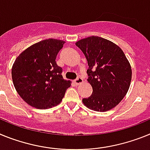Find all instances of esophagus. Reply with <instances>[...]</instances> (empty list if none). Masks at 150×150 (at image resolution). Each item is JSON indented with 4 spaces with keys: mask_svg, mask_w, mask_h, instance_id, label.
<instances>
[{
    "mask_svg": "<svg viewBox=\"0 0 150 150\" xmlns=\"http://www.w3.org/2000/svg\"><path fill=\"white\" fill-rule=\"evenodd\" d=\"M75 82L76 84H80L83 82V79L81 77H78L76 79H75Z\"/></svg>",
    "mask_w": 150,
    "mask_h": 150,
    "instance_id": "34e87169",
    "label": "esophagus"
}]
</instances>
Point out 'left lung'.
<instances>
[{
  "label": "left lung",
  "mask_w": 150,
  "mask_h": 150,
  "mask_svg": "<svg viewBox=\"0 0 150 150\" xmlns=\"http://www.w3.org/2000/svg\"><path fill=\"white\" fill-rule=\"evenodd\" d=\"M75 44L88 61V81L93 88L91 97L82 100L84 105L97 112L115 107L127 93L132 77L131 64L123 50L98 36L81 39Z\"/></svg>",
  "instance_id": "left-lung-1"
}]
</instances>
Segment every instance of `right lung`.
Returning a JSON list of instances; mask_svg holds the SVG:
<instances>
[{
	"instance_id": "obj_1",
	"label": "right lung",
	"mask_w": 150,
	"mask_h": 150,
	"mask_svg": "<svg viewBox=\"0 0 150 150\" xmlns=\"http://www.w3.org/2000/svg\"><path fill=\"white\" fill-rule=\"evenodd\" d=\"M64 41L49 38L34 44L17 57L12 67L16 91L25 102L47 109L62 101L71 81L63 79L56 58Z\"/></svg>"
}]
</instances>
